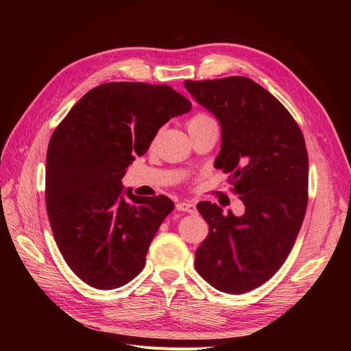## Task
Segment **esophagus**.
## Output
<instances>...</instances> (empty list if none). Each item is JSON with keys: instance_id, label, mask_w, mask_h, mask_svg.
Wrapping results in <instances>:
<instances>
[{"instance_id": "obj_1", "label": "esophagus", "mask_w": 351, "mask_h": 351, "mask_svg": "<svg viewBox=\"0 0 351 351\" xmlns=\"http://www.w3.org/2000/svg\"><path fill=\"white\" fill-rule=\"evenodd\" d=\"M176 208H177V210L189 212V214H193V212H196V205H195V202H192V200L178 202V204L176 205Z\"/></svg>"}]
</instances>
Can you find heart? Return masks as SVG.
Returning a JSON list of instances; mask_svg holds the SVG:
<instances>
[{"mask_svg": "<svg viewBox=\"0 0 351 351\" xmlns=\"http://www.w3.org/2000/svg\"><path fill=\"white\" fill-rule=\"evenodd\" d=\"M212 123H215L212 117H209L208 114H204V112H199V114L193 115L192 119H190L187 127H189V130H192V129H197V127L208 125V124H212Z\"/></svg>", "mask_w": 351, "mask_h": 351, "instance_id": "heart-1", "label": "heart"}]
</instances>
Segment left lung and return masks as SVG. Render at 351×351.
Listing matches in <instances>:
<instances>
[{
    "label": "left lung",
    "instance_id": "left-lung-1",
    "mask_svg": "<svg viewBox=\"0 0 351 351\" xmlns=\"http://www.w3.org/2000/svg\"><path fill=\"white\" fill-rule=\"evenodd\" d=\"M184 86L218 119L215 167L231 174V190L246 208L241 217L224 215L217 204L199 202L209 234L195 253V267L222 293H247L281 268L303 224L309 184L304 137L284 105L252 79L186 80Z\"/></svg>",
    "mask_w": 351,
    "mask_h": 351
}]
</instances>
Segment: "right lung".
Segmentation results:
<instances>
[{"mask_svg": "<svg viewBox=\"0 0 351 351\" xmlns=\"http://www.w3.org/2000/svg\"><path fill=\"white\" fill-rule=\"evenodd\" d=\"M190 108L192 102L167 84L111 82L84 95L52 133L47 212L62 258L83 282L114 290L145 268L174 204L164 195L136 196L121 178L158 130Z\"/></svg>", "mask_w": 351, "mask_h": 351, "instance_id": "right-lung-1", "label": "right lung"}]
</instances>
